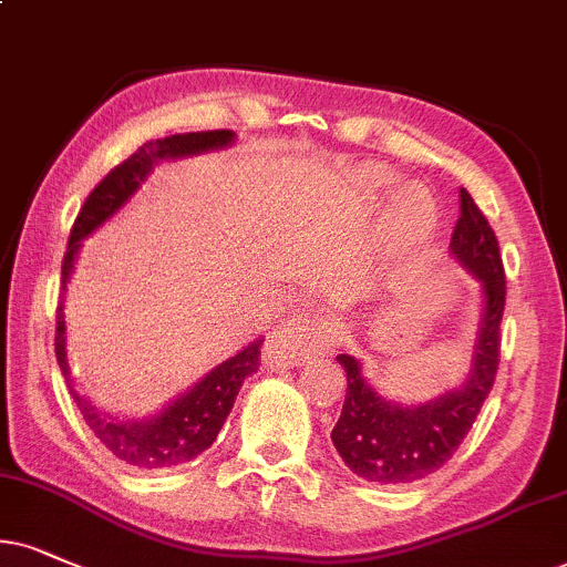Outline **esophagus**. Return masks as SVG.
Masks as SVG:
<instances>
[{
	"label": "esophagus",
	"instance_id": "esophagus-1",
	"mask_svg": "<svg viewBox=\"0 0 567 567\" xmlns=\"http://www.w3.org/2000/svg\"><path fill=\"white\" fill-rule=\"evenodd\" d=\"M342 337H346V324L332 311H300L271 332L267 361L279 367L296 361L306 348L332 350L340 346Z\"/></svg>",
	"mask_w": 567,
	"mask_h": 567
}]
</instances>
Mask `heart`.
<instances>
[{"instance_id": "b5f03b06", "label": "heart", "mask_w": 567, "mask_h": 567, "mask_svg": "<svg viewBox=\"0 0 567 567\" xmlns=\"http://www.w3.org/2000/svg\"><path fill=\"white\" fill-rule=\"evenodd\" d=\"M369 181L379 185V188H386V185H395V175L384 167H374L369 169ZM434 200L429 196L426 188L421 185H405L403 190L398 193L395 200V227L400 230H421L426 227L429 221L434 219Z\"/></svg>"}]
</instances>
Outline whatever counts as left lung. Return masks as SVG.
<instances>
[{"mask_svg":"<svg viewBox=\"0 0 567 567\" xmlns=\"http://www.w3.org/2000/svg\"><path fill=\"white\" fill-rule=\"evenodd\" d=\"M450 254L478 279L482 319H478L471 371L461 386L426 403H395L377 392L363 377L361 361L337 355L348 374L342 413L332 429V444L353 474L377 484H413L442 468L474 426L489 398L499 363V321L505 311V269L489 221L461 190Z\"/></svg>","mask_w":567,"mask_h":567,"instance_id":"obj_1","label":"left lung"}]
</instances>
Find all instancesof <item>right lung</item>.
Returning <instances> with one entry per match:
<instances>
[{
  "instance_id": "add662e5",
  "label": "right lung",
  "mask_w": 567,
  "mask_h": 567,
  "mask_svg": "<svg viewBox=\"0 0 567 567\" xmlns=\"http://www.w3.org/2000/svg\"><path fill=\"white\" fill-rule=\"evenodd\" d=\"M233 131H206V133H181L169 135V138L148 141L127 156L123 164H117L110 175L104 177L91 196L85 198L81 214H78L73 230H70L68 254L62 261V290H68L70 277H73L78 254H81L83 240L89 238L110 221L123 206L131 200L146 177L152 175L156 164L185 159V156H198L206 152H221V148L233 146ZM261 337L248 342L246 348L238 350L233 358L221 361L214 367L209 374L200 377L196 384L188 386L183 395L169 400L159 413L143 415V419H127V415L106 413L102 408L93 405L89 395H83L75 386V379L70 377L68 363V337H64V306L56 308V363H60L64 382L70 386V395L81 408L85 424L91 432L99 436V442L117 455L120 461L135 468H172V465H183L198 457L204 450L212 447L217 440L221 424L230 415L235 398H238L240 386L246 379L254 374L259 367L261 353Z\"/></svg>"
}]
</instances>
